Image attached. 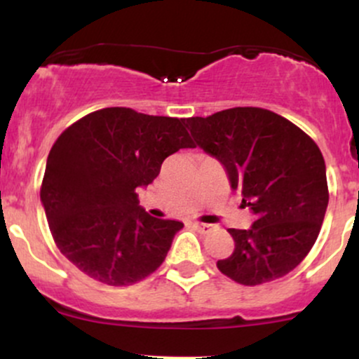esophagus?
<instances>
[{
    "mask_svg": "<svg viewBox=\"0 0 359 359\" xmlns=\"http://www.w3.org/2000/svg\"><path fill=\"white\" fill-rule=\"evenodd\" d=\"M194 226H196V228L199 229L201 233H208V231H211V229L214 228L212 224H204V222H194Z\"/></svg>",
    "mask_w": 359,
    "mask_h": 359,
    "instance_id": "obj_1",
    "label": "esophagus"
}]
</instances>
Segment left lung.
<instances>
[{"mask_svg": "<svg viewBox=\"0 0 359 359\" xmlns=\"http://www.w3.org/2000/svg\"><path fill=\"white\" fill-rule=\"evenodd\" d=\"M185 126L255 214L250 229H228L234 251L217 262L221 273L255 287L294 270L314 246L329 203L314 140L287 118L251 106L187 118Z\"/></svg>", "mask_w": 359, "mask_h": 359, "instance_id": "8db88e82", "label": "left lung"}]
</instances>
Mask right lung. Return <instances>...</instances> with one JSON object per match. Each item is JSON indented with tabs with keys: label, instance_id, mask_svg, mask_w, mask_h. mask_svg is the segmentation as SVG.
Listing matches in <instances>:
<instances>
[{
	"label": "right lung",
	"instance_id": "1",
	"mask_svg": "<svg viewBox=\"0 0 359 359\" xmlns=\"http://www.w3.org/2000/svg\"><path fill=\"white\" fill-rule=\"evenodd\" d=\"M185 118L104 108L65 128L53 143L40 187L57 248L97 282L133 285L158 269L180 221L138 205L168 155L194 148Z\"/></svg>",
	"mask_w": 359,
	"mask_h": 359
}]
</instances>
